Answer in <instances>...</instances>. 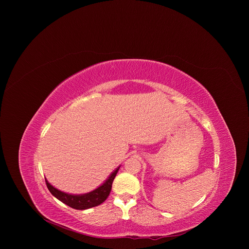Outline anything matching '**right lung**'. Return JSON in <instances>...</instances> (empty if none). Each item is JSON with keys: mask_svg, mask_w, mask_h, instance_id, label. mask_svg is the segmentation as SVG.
Returning <instances> with one entry per match:
<instances>
[{"mask_svg": "<svg viewBox=\"0 0 249 249\" xmlns=\"http://www.w3.org/2000/svg\"><path fill=\"white\" fill-rule=\"evenodd\" d=\"M119 169H120V167H118L110 175V177L107 178V181L102 186H100L96 190H94L88 194H84V195H71V194L63 193V192L57 190L56 188H54L53 186H52L47 181V179H46V184H47V187H48L49 191L51 192V194L53 196H55L58 200L62 201L63 203H65L66 205L70 206L73 209L85 210V209H89V208L98 206V205L102 204L104 201H106V199L108 197V196L111 192L113 180L116 177Z\"/></svg>", "mask_w": 249, "mask_h": 249, "instance_id": "right-lung-1", "label": "right lung"}]
</instances>
